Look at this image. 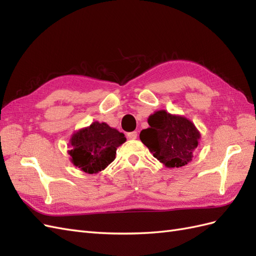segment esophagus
Here are the masks:
<instances>
[{
  "label": "esophagus",
  "instance_id": "1",
  "mask_svg": "<svg viewBox=\"0 0 256 256\" xmlns=\"http://www.w3.org/2000/svg\"><path fill=\"white\" fill-rule=\"evenodd\" d=\"M128 140H136L137 138V132H130V133H128Z\"/></svg>",
  "mask_w": 256,
  "mask_h": 256
}]
</instances>
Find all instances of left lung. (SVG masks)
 <instances>
[{
	"label": "left lung",
	"instance_id": "obj_1",
	"mask_svg": "<svg viewBox=\"0 0 256 256\" xmlns=\"http://www.w3.org/2000/svg\"><path fill=\"white\" fill-rule=\"evenodd\" d=\"M149 128L140 134L142 142L166 168H182L192 160L201 134L187 118L158 110L148 118Z\"/></svg>",
	"mask_w": 256,
	"mask_h": 256
}]
</instances>
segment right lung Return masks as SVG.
<instances>
[{
	"label": "right lung",
	"instance_id": "obj_1",
	"mask_svg": "<svg viewBox=\"0 0 256 256\" xmlns=\"http://www.w3.org/2000/svg\"><path fill=\"white\" fill-rule=\"evenodd\" d=\"M126 138L123 133L107 123L95 121L71 135L69 142L70 161L88 174H96L116 159V148Z\"/></svg>",
	"mask_w": 256,
	"mask_h": 256
}]
</instances>
